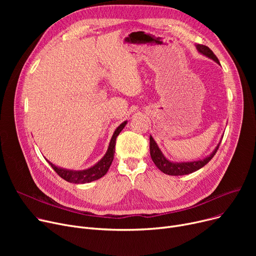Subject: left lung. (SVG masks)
Instances as JSON below:
<instances>
[{"mask_svg":"<svg viewBox=\"0 0 256 256\" xmlns=\"http://www.w3.org/2000/svg\"><path fill=\"white\" fill-rule=\"evenodd\" d=\"M196 48H197L198 52L204 54V56L212 59L214 61H216L217 63L220 64L218 58L216 57V55H214L212 50L208 46H204V44H197ZM219 146H220V143L216 147V150L212 152V154L204 160H194V162H186V163H184H184H173V162H170V160H168L164 156V154H162V152L160 150V148L158 147V144L152 139V137L150 136V156L154 160V163L160 171L164 172L165 174H168V176H184V174H190L192 172L197 171L200 168H202L204 165H206L210 162V160L212 158V156L216 154Z\"/></svg>","mask_w":256,"mask_h":256,"instance_id":"8db88e82","label":"left lung"}]
</instances>
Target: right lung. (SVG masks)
Segmentation results:
<instances>
[{
	"label": "right lung",
	"mask_w": 256,
	"mask_h": 256,
	"mask_svg": "<svg viewBox=\"0 0 256 256\" xmlns=\"http://www.w3.org/2000/svg\"><path fill=\"white\" fill-rule=\"evenodd\" d=\"M126 124V121L121 124L115 130L113 136H112V139H111V142H110V145H109V148H108V150H106V154L98 164H96L89 169L82 170V171L66 170V169L58 168L55 165H52L50 162H48V160H46L50 163L52 168L55 170V172L58 174V176L60 178H62L63 180H65L66 182H72V184H86V182L96 180L102 178L108 172V170H109V168L113 162V158H114L116 138L119 135V132L124 130Z\"/></svg>",
	"instance_id": "obj_1"
}]
</instances>
